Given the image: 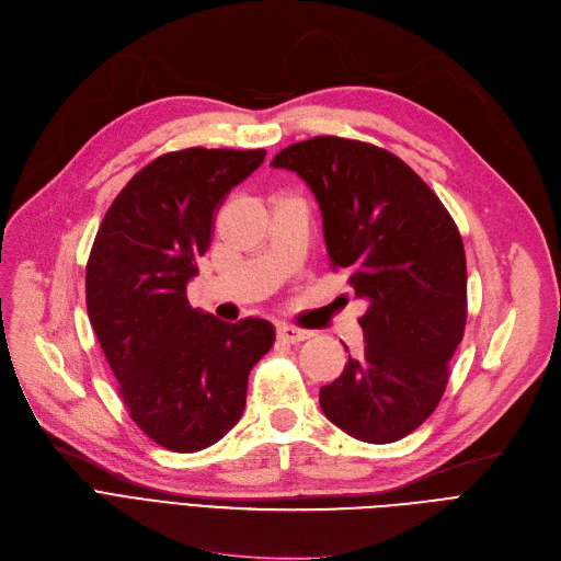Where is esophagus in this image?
Masks as SVG:
<instances>
[{
    "instance_id": "34e87169",
    "label": "esophagus",
    "mask_w": 561,
    "mask_h": 561,
    "mask_svg": "<svg viewBox=\"0 0 561 561\" xmlns=\"http://www.w3.org/2000/svg\"><path fill=\"white\" fill-rule=\"evenodd\" d=\"M310 335H312V333H310V331H306V329H297V327H287V324L278 327V337H280V340H285V342H291V344H299V342L308 340Z\"/></svg>"
}]
</instances>
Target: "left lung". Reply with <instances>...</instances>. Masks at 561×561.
<instances>
[{"label": "left lung", "instance_id": "left-lung-1", "mask_svg": "<svg viewBox=\"0 0 561 561\" xmlns=\"http://www.w3.org/2000/svg\"><path fill=\"white\" fill-rule=\"evenodd\" d=\"M272 167L299 173L324 219L333 270L365 299L360 356L319 390L324 415L365 443H394L430 417L468 317L466 251L440 198L397 154L354 139L312 137Z\"/></svg>", "mask_w": 561, "mask_h": 561}]
</instances>
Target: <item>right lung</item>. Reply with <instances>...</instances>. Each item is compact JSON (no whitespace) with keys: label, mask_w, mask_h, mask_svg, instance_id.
<instances>
[{"label":"right lung","mask_w":561,"mask_h":561,"mask_svg":"<svg viewBox=\"0 0 561 561\" xmlns=\"http://www.w3.org/2000/svg\"><path fill=\"white\" fill-rule=\"evenodd\" d=\"M266 150L186 148L152 159L100 224L87 262V308L139 430L171 451L224 438L247 407L253 365L274 327L219 322L186 301L215 215Z\"/></svg>","instance_id":"obj_1"}]
</instances>
